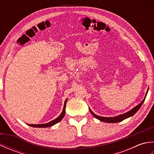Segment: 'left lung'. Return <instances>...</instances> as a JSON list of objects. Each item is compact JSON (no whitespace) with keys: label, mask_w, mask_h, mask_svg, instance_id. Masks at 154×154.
<instances>
[{"label":"left lung","mask_w":154,"mask_h":154,"mask_svg":"<svg viewBox=\"0 0 154 154\" xmlns=\"http://www.w3.org/2000/svg\"><path fill=\"white\" fill-rule=\"evenodd\" d=\"M148 90H149V89H148V90H147V91H146L145 97L143 98V100H142V102L140 103L139 104H138V105H137L136 106H135L134 108H133L132 109H131L130 111H128V112H127L124 113V114H120V115L117 116H115V117H104V116H98V115H97V114H94V113L93 112V111L91 110L90 108H89V110H90L91 113L92 114V115H93L94 117H95L97 119L99 120L100 121H102V122H108V123H116V122H121V121L125 120V119H128V118L131 117V116H132L133 115H134V114H135L137 112H138V110L140 109V107L142 106L143 103L144 102V100H145V99H146V96H147V94H148Z\"/></svg>","instance_id":"1"}]
</instances>
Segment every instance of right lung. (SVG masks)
<instances>
[{"label":"right lung","instance_id":"obj_1","mask_svg":"<svg viewBox=\"0 0 154 154\" xmlns=\"http://www.w3.org/2000/svg\"><path fill=\"white\" fill-rule=\"evenodd\" d=\"M67 100V99H66V100H65V103H64L63 110H62L61 114L57 118V119L51 120V121H50V122H49L48 123H46V124H28V125L32 127H35V128H47V127H50V126H54L55 124H57L59 122H60V121L63 119V118L64 117L65 114V106H66Z\"/></svg>","mask_w":154,"mask_h":154}]
</instances>
